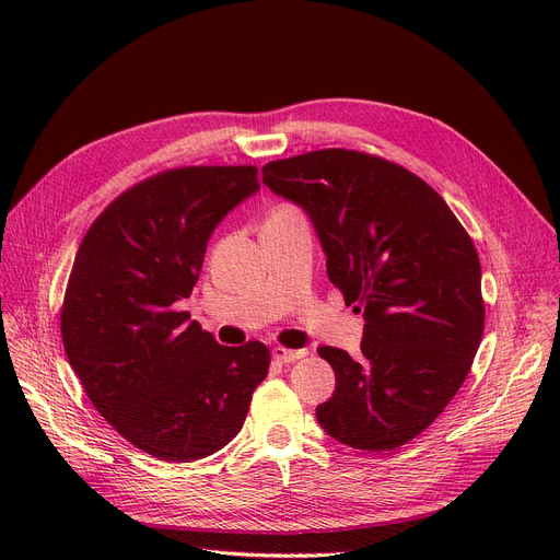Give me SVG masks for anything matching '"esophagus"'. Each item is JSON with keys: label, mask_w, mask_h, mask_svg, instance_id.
Returning a JSON list of instances; mask_svg holds the SVG:
<instances>
[{"label": "esophagus", "mask_w": 560, "mask_h": 560, "mask_svg": "<svg viewBox=\"0 0 560 560\" xmlns=\"http://www.w3.org/2000/svg\"><path fill=\"white\" fill-rule=\"evenodd\" d=\"M308 354L306 349H285V347H275L272 349V359L279 363H295Z\"/></svg>", "instance_id": "obj_1"}]
</instances>
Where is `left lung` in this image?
<instances>
[{"label":"left lung","mask_w":560,"mask_h":560,"mask_svg":"<svg viewBox=\"0 0 560 560\" xmlns=\"http://www.w3.org/2000/svg\"><path fill=\"white\" fill-rule=\"evenodd\" d=\"M260 172L306 211L329 281L365 319L359 359L317 349L336 372L331 399L315 408L319 427L354 450L406 445L458 393L483 336L472 238L443 197L386 159L319 150Z\"/></svg>","instance_id":"obj_1"}]
</instances>
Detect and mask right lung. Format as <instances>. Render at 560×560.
Wrapping results in <instances>:
<instances>
[{
  "mask_svg": "<svg viewBox=\"0 0 560 560\" xmlns=\"http://www.w3.org/2000/svg\"><path fill=\"white\" fill-rule=\"evenodd\" d=\"M252 165L176 167L117 199L83 235L61 308L68 361L102 418L167 463L229 445L268 376L258 340L224 347L182 311L215 226L260 186Z\"/></svg>",
  "mask_w": 560,
  "mask_h": 560,
  "instance_id": "1",
  "label": "right lung"
}]
</instances>
